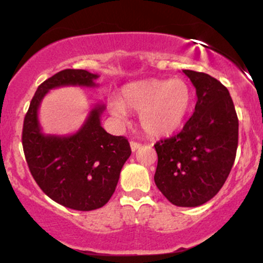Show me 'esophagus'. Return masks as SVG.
Wrapping results in <instances>:
<instances>
[{"label":"esophagus","mask_w":263,"mask_h":263,"mask_svg":"<svg viewBox=\"0 0 263 263\" xmlns=\"http://www.w3.org/2000/svg\"><path fill=\"white\" fill-rule=\"evenodd\" d=\"M140 148H141V143H138V142H135V141L131 142V149H132V152H136V151L140 149Z\"/></svg>","instance_id":"34e87169"}]
</instances>
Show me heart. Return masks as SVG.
I'll list each match as a JSON object with an SVG mask.
<instances>
[{
  "instance_id": "obj_1",
  "label": "heart",
  "mask_w": 263,
  "mask_h": 263,
  "mask_svg": "<svg viewBox=\"0 0 263 263\" xmlns=\"http://www.w3.org/2000/svg\"><path fill=\"white\" fill-rule=\"evenodd\" d=\"M193 102V92L182 79L132 81L121 89L120 100L110 102L112 116L125 120L138 112L142 129L151 137H167L180 128Z\"/></svg>"
}]
</instances>
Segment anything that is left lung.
I'll use <instances>...</instances> for the list:
<instances>
[{
    "mask_svg": "<svg viewBox=\"0 0 263 263\" xmlns=\"http://www.w3.org/2000/svg\"><path fill=\"white\" fill-rule=\"evenodd\" d=\"M197 90L194 114L182 131L155 144V183L172 204L194 208L215 197L235 162L238 120L230 92L215 78L183 70Z\"/></svg>",
    "mask_w": 263,
    "mask_h": 263,
    "instance_id": "left-lung-1",
    "label": "left lung"
}]
</instances>
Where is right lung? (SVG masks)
Returning <instances> with one entry per match:
<instances>
[{
	"label": "right lung",
	"instance_id": "add662e5",
	"mask_svg": "<svg viewBox=\"0 0 263 263\" xmlns=\"http://www.w3.org/2000/svg\"><path fill=\"white\" fill-rule=\"evenodd\" d=\"M98 74L65 69L38 86L23 122L22 144L33 178L45 194L69 209H99L112 197L131 147L123 136L102 128L105 105L96 104L73 135H45L38 108L48 91L60 86L95 87Z\"/></svg>",
	"mask_w": 263,
	"mask_h": 263
}]
</instances>
